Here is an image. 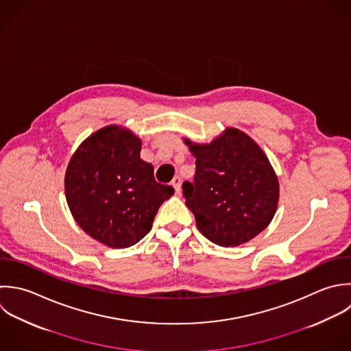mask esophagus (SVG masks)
<instances>
[{
  "instance_id": "esophagus-1",
  "label": "esophagus",
  "mask_w": 351,
  "mask_h": 351,
  "mask_svg": "<svg viewBox=\"0 0 351 351\" xmlns=\"http://www.w3.org/2000/svg\"><path fill=\"white\" fill-rule=\"evenodd\" d=\"M172 186H173V189H175V193L179 194L180 190H182V179H180L179 176H175L173 180H172Z\"/></svg>"
}]
</instances>
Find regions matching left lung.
Here are the masks:
<instances>
[{
  "mask_svg": "<svg viewBox=\"0 0 351 351\" xmlns=\"http://www.w3.org/2000/svg\"><path fill=\"white\" fill-rule=\"evenodd\" d=\"M195 157L194 183H183L187 208L210 242L235 247L264 231L279 204V180L264 150L227 127L209 143L184 138Z\"/></svg>",
  "mask_w": 351,
  "mask_h": 351,
  "instance_id": "1",
  "label": "left lung"
}]
</instances>
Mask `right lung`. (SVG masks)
<instances>
[{"label":"right lung","instance_id":"add662e5","mask_svg":"<svg viewBox=\"0 0 351 351\" xmlns=\"http://www.w3.org/2000/svg\"><path fill=\"white\" fill-rule=\"evenodd\" d=\"M141 147L131 130L110 124L79 145L65 171V198L75 221L108 247L138 243L175 193L156 182L154 167L141 158Z\"/></svg>","mask_w":351,"mask_h":351}]
</instances>
